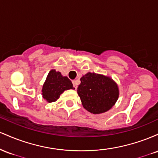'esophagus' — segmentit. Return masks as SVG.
Segmentation results:
<instances>
[{
	"label": "esophagus",
	"instance_id": "obj_1",
	"mask_svg": "<svg viewBox=\"0 0 158 158\" xmlns=\"http://www.w3.org/2000/svg\"><path fill=\"white\" fill-rule=\"evenodd\" d=\"M73 84L74 88H75L76 89H77V87H78V85L79 84V81L78 80V79H75V80L73 81Z\"/></svg>",
	"mask_w": 158,
	"mask_h": 158
}]
</instances>
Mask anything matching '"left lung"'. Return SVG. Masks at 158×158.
<instances>
[{
    "mask_svg": "<svg viewBox=\"0 0 158 158\" xmlns=\"http://www.w3.org/2000/svg\"><path fill=\"white\" fill-rule=\"evenodd\" d=\"M77 88L81 104L94 114L108 111L119 97V88L111 78L95 73H88L80 79Z\"/></svg>",
    "mask_w": 158,
    "mask_h": 158,
    "instance_id": "left-lung-1",
    "label": "left lung"
}]
</instances>
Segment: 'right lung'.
I'll return each mask as SVG.
<instances>
[{
	"instance_id": "1",
	"label": "right lung",
	"mask_w": 158,
	"mask_h": 158,
	"mask_svg": "<svg viewBox=\"0 0 158 158\" xmlns=\"http://www.w3.org/2000/svg\"><path fill=\"white\" fill-rule=\"evenodd\" d=\"M75 89L71 81L63 77L60 72L51 70L49 72L42 88V97L47 102H56L64 90Z\"/></svg>"
}]
</instances>
